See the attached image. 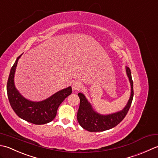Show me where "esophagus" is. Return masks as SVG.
Segmentation results:
<instances>
[{
    "label": "esophagus",
    "mask_w": 158,
    "mask_h": 158,
    "mask_svg": "<svg viewBox=\"0 0 158 158\" xmlns=\"http://www.w3.org/2000/svg\"><path fill=\"white\" fill-rule=\"evenodd\" d=\"M82 88V85L79 82H75L72 85V89L73 91H79Z\"/></svg>",
    "instance_id": "1"
}]
</instances>
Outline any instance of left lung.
Returning a JSON list of instances; mask_svg holds the SVG:
<instances>
[{
	"mask_svg": "<svg viewBox=\"0 0 158 158\" xmlns=\"http://www.w3.org/2000/svg\"><path fill=\"white\" fill-rule=\"evenodd\" d=\"M126 73L131 85V95L127 105L121 111L110 114L103 115L94 111L91 104L82 93H79L80 106L77 113V119L79 124L89 131H103L114 127L123 121L130 109L134 97L133 80L131 71L126 67Z\"/></svg>",
	"mask_w": 158,
	"mask_h": 158,
	"instance_id": "obj_1",
	"label": "left lung"
}]
</instances>
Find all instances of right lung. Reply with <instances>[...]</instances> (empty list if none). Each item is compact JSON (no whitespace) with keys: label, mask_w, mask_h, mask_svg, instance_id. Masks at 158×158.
<instances>
[{"label":"right lung","mask_w":158,"mask_h":158,"mask_svg":"<svg viewBox=\"0 0 158 158\" xmlns=\"http://www.w3.org/2000/svg\"><path fill=\"white\" fill-rule=\"evenodd\" d=\"M16 59L9 73L7 92L9 103L19 117L35 125H42L52 121L56 115L59 106L67 96L72 93L71 86L54 93L50 98L41 102H32L24 98L16 89L14 85V75L18 61Z\"/></svg>","instance_id":"add662e5"}]
</instances>
